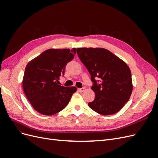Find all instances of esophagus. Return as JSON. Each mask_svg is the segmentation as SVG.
<instances>
[{
	"mask_svg": "<svg viewBox=\"0 0 158 158\" xmlns=\"http://www.w3.org/2000/svg\"><path fill=\"white\" fill-rule=\"evenodd\" d=\"M84 89H84V88H79V89H78V91H79L80 92H83L84 91Z\"/></svg>",
	"mask_w": 158,
	"mask_h": 158,
	"instance_id": "esophagus-1",
	"label": "esophagus"
}]
</instances>
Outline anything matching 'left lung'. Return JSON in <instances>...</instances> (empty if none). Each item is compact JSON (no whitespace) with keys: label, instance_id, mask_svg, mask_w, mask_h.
Here are the masks:
<instances>
[{"label":"left lung","instance_id":"1","mask_svg":"<svg viewBox=\"0 0 158 158\" xmlns=\"http://www.w3.org/2000/svg\"><path fill=\"white\" fill-rule=\"evenodd\" d=\"M78 56L88 70L95 97L89 107L103 115L117 113L132 92L131 72L128 65L103 48H77ZM98 80L97 81V79Z\"/></svg>","mask_w":158,"mask_h":158}]
</instances>
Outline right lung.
<instances>
[{"mask_svg": "<svg viewBox=\"0 0 158 158\" xmlns=\"http://www.w3.org/2000/svg\"><path fill=\"white\" fill-rule=\"evenodd\" d=\"M76 48L50 49L27 63L23 78V89L35 110L44 115H52L64 109L76 87L60 85L69 62L74 59Z\"/></svg>", "mask_w": 158, "mask_h": 158, "instance_id": "1", "label": "right lung"}]
</instances>
